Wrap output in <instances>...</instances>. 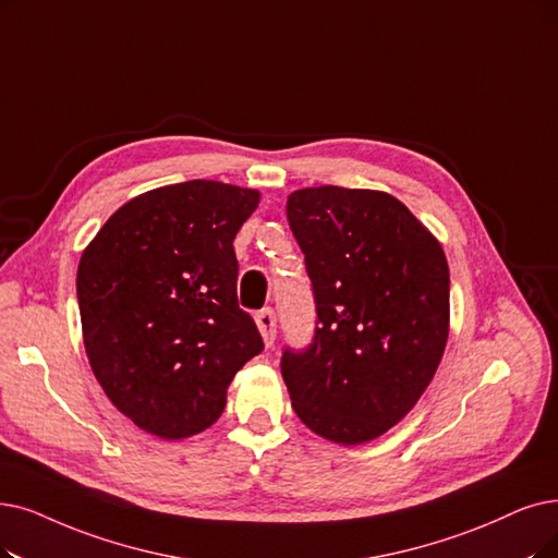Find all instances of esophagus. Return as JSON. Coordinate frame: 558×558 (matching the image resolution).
Wrapping results in <instances>:
<instances>
[{
    "mask_svg": "<svg viewBox=\"0 0 558 558\" xmlns=\"http://www.w3.org/2000/svg\"><path fill=\"white\" fill-rule=\"evenodd\" d=\"M256 325H258V331H260L265 345L270 348L275 343V339H277V316H275V311L272 308L258 311V314H256Z\"/></svg>",
    "mask_w": 558,
    "mask_h": 558,
    "instance_id": "obj_1",
    "label": "esophagus"
}]
</instances>
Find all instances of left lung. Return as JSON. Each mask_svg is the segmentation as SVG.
Instances as JSON below:
<instances>
[{"mask_svg": "<svg viewBox=\"0 0 558 558\" xmlns=\"http://www.w3.org/2000/svg\"><path fill=\"white\" fill-rule=\"evenodd\" d=\"M288 225L316 298V337L281 375L308 430L343 447L385 435L428 389L449 339L439 240L377 190H295Z\"/></svg>", "mask_w": 558, "mask_h": 558, "instance_id": "left-lung-1", "label": "left lung"}]
</instances>
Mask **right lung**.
<instances>
[{
  "mask_svg": "<svg viewBox=\"0 0 558 558\" xmlns=\"http://www.w3.org/2000/svg\"><path fill=\"white\" fill-rule=\"evenodd\" d=\"M260 192L219 181L130 198L86 244L77 302L88 364L121 414L160 439L204 433L263 350L238 306L233 240Z\"/></svg>",
  "mask_w": 558,
  "mask_h": 558,
  "instance_id": "obj_1",
  "label": "right lung"
}]
</instances>
